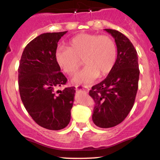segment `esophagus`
Returning <instances> with one entry per match:
<instances>
[{
  "label": "esophagus",
  "instance_id": "34e87169",
  "mask_svg": "<svg viewBox=\"0 0 160 160\" xmlns=\"http://www.w3.org/2000/svg\"><path fill=\"white\" fill-rule=\"evenodd\" d=\"M75 87H76L77 90H81V89H85V90H86L87 89V87H85V86H76Z\"/></svg>",
  "mask_w": 160,
  "mask_h": 160
}]
</instances>
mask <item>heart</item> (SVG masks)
Segmentation results:
<instances>
[{"label":"heart","mask_w":160,"mask_h":160,"mask_svg":"<svg viewBox=\"0 0 160 160\" xmlns=\"http://www.w3.org/2000/svg\"><path fill=\"white\" fill-rule=\"evenodd\" d=\"M114 40L108 36L80 34L70 40L68 47H58L56 59L65 73L74 74L81 65L86 66L73 78L76 83L89 85L98 77L111 71L117 59Z\"/></svg>","instance_id":"1"}]
</instances>
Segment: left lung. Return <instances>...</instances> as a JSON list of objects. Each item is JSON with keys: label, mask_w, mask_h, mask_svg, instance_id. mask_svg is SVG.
<instances>
[{"label": "left lung", "mask_w": 160, "mask_h": 160, "mask_svg": "<svg viewBox=\"0 0 160 160\" xmlns=\"http://www.w3.org/2000/svg\"><path fill=\"white\" fill-rule=\"evenodd\" d=\"M104 31L114 38L117 58L107 78L92 87L89 95L95 102L93 122L111 128L122 122L132 108L140 71L136 49L128 38L118 31Z\"/></svg>", "instance_id": "1"}]
</instances>
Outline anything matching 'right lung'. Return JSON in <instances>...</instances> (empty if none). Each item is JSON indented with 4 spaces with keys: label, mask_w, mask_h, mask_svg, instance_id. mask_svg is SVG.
<instances>
[{
    "label": "right lung",
    "mask_w": 160,
    "mask_h": 160,
    "mask_svg": "<svg viewBox=\"0 0 160 160\" xmlns=\"http://www.w3.org/2000/svg\"><path fill=\"white\" fill-rule=\"evenodd\" d=\"M68 32L44 33L25 47L19 62V89L32 119L49 130L65 128L71 120L75 87L58 89L67 78L56 59L58 40Z\"/></svg>",
    "instance_id": "obj_1"
}]
</instances>
